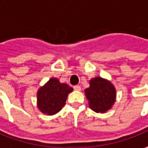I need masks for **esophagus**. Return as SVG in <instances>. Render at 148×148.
<instances>
[{"instance_id": "esophagus-1", "label": "esophagus", "mask_w": 148, "mask_h": 148, "mask_svg": "<svg viewBox=\"0 0 148 148\" xmlns=\"http://www.w3.org/2000/svg\"><path fill=\"white\" fill-rule=\"evenodd\" d=\"M74 89L75 91H80L81 90V87L79 85H75V86H74Z\"/></svg>"}]
</instances>
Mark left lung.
Wrapping results in <instances>:
<instances>
[{
    "mask_svg": "<svg viewBox=\"0 0 148 148\" xmlns=\"http://www.w3.org/2000/svg\"><path fill=\"white\" fill-rule=\"evenodd\" d=\"M90 87L85 90L89 107L97 113H105L114 105L116 91L110 81L97 77L89 82Z\"/></svg>",
    "mask_w": 148,
    "mask_h": 148,
    "instance_id": "left-lung-1",
    "label": "left lung"
}]
</instances>
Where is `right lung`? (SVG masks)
Segmentation results:
<instances>
[{
    "label": "right lung",
    "mask_w": 148,
    "mask_h": 148,
    "mask_svg": "<svg viewBox=\"0 0 148 148\" xmlns=\"http://www.w3.org/2000/svg\"><path fill=\"white\" fill-rule=\"evenodd\" d=\"M73 88L68 84L60 83L56 78H51L38 91V107L41 112L48 115L58 113L65 105L69 93Z\"/></svg>",
    "instance_id": "add662e5"
}]
</instances>
